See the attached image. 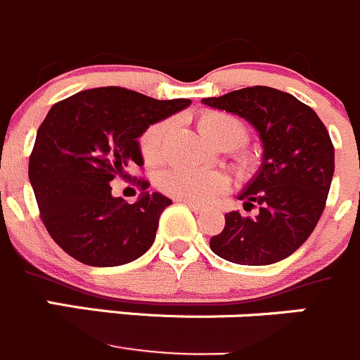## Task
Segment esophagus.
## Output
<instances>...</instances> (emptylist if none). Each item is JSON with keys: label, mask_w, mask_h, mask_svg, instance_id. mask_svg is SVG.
<instances>
[{"label": "esophagus", "mask_w": 360, "mask_h": 360, "mask_svg": "<svg viewBox=\"0 0 360 360\" xmlns=\"http://www.w3.org/2000/svg\"><path fill=\"white\" fill-rule=\"evenodd\" d=\"M177 202H181V204L188 205V207H190V209H191V211H193V212H200V211H202V209H200V207H198V205H197V204H193V202H188V200H177Z\"/></svg>", "instance_id": "obj_1"}]
</instances>
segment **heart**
<instances>
[{
	"instance_id": "heart-1",
	"label": "heart",
	"mask_w": 360,
	"mask_h": 360,
	"mask_svg": "<svg viewBox=\"0 0 360 360\" xmlns=\"http://www.w3.org/2000/svg\"><path fill=\"white\" fill-rule=\"evenodd\" d=\"M198 130L209 142L221 149H232L243 144L248 137L246 124L237 116L221 110H205L197 120ZM170 121H160L151 124L141 137L142 158L148 163H158L165 153L167 135L170 131ZM239 165L250 169L251 158L240 156ZM158 188L169 197L177 200H188L193 204H205L221 193L226 188V177L219 172L209 170L170 169L158 176Z\"/></svg>"
}]
</instances>
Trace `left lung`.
I'll list each match as a JSON object with an SVG mask.
<instances>
[{
  "label": "left lung",
  "instance_id": "obj_1",
  "mask_svg": "<svg viewBox=\"0 0 360 360\" xmlns=\"http://www.w3.org/2000/svg\"><path fill=\"white\" fill-rule=\"evenodd\" d=\"M204 105L246 120L260 137L262 163L237 195L244 211L226 212L211 237L218 257L240 265H269L290 257L311 236L334 176V146L315 110L267 86L204 98Z\"/></svg>",
  "mask_w": 360,
  "mask_h": 360
}]
</instances>
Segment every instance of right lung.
<instances>
[{"label":"right lung","mask_w":360,"mask_h":360,"mask_svg":"<svg viewBox=\"0 0 360 360\" xmlns=\"http://www.w3.org/2000/svg\"><path fill=\"white\" fill-rule=\"evenodd\" d=\"M191 100H155L124 87H96L52 105L37 131L30 183L40 218L70 257L114 267L142 257L155 243L169 197L142 191L137 202L112 197L114 177L144 165L139 137ZM142 190L148 181H139Z\"/></svg>","instance_id":"obj_1"}]
</instances>
